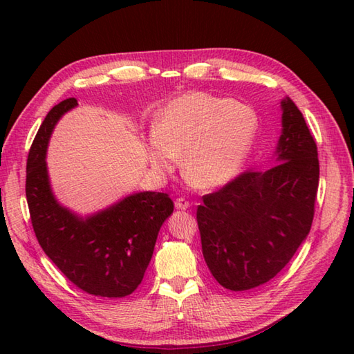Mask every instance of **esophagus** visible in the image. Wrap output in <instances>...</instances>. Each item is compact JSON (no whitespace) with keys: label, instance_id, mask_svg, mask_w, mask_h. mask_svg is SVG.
I'll return each mask as SVG.
<instances>
[{"label":"esophagus","instance_id":"esophagus-1","mask_svg":"<svg viewBox=\"0 0 354 354\" xmlns=\"http://www.w3.org/2000/svg\"><path fill=\"white\" fill-rule=\"evenodd\" d=\"M189 207H190V202L187 201V199H184V198H178L175 201V208L176 209H187Z\"/></svg>","mask_w":354,"mask_h":354}]
</instances>
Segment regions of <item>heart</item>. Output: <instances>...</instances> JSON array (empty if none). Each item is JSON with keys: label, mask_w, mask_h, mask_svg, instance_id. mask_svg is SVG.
I'll use <instances>...</instances> for the list:
<instances>
[{"label": "heart", "mask_w": 354, "mask_h": 354, "mask_svg": "<svg viewBox=\"0 0 354 354\" xmlns=\"http://www.w3.org/2000/svg\"><path fill=\"white\" fill-rule=\"evenodd\" d=\"M257 131L259 115L251 106L228 97L187 93L156 112L146 158L155 173L167 175L181 156L187 181L214 189L239 175Z\"/></svg>", "instance_id": "obj_1"}]
</instances>
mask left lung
I'll use <instances>...</instances> for the list:
<instances>
[{
    "mask_svg": "<svg viewBox=\"0 0 354 354\" xmlns=\"http://www.w3.org/2000/svg\"><path fill=\"white\" fill-rule=\"evenodd\" d=\"M281 104V135L274 165L243 171L198 207L202 254L225 289L268 283L309 234L319 181L318 150L301 111Z\"/></svg>",
    "mask_w": 354,
    "mask_h": 354,
    "instance_id": "8db88e82",
    "label": "left lung"
}]
</instances>
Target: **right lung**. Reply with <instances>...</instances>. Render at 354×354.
<instances>
[{"label": "right lung", "mask_w": 354, "mask_h": 354, "mask_svg": "<svg viewBox=\"0 0 354 354\" xmlns=\"http://www.w3.org/2000/svg\"><path fill=\"white\" fill-rule=\"evenodd\" d=\"M76 106V99L56 104L30 147V217L44 252L79 289L95 297H127L142 281L158 232L173 213V201L167 193L140 192L88 216L64 207L53 193L45 158L55 126Z\"/></svg>", "instance_id": "obj_1"}]
</instances>
